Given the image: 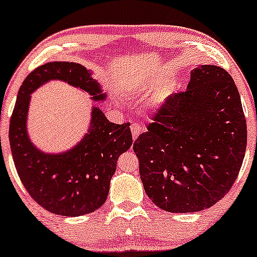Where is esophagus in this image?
<instances>
[{
    "instance_id": "esophagus-1",
    "label": "esophagus",
    "mask_w": 257,
    "mask_h": 257,
    "mask_svg": "<svg viewBox=\"0 0 257 257\" xmlns=\"http://www.w3.org/2000/svg\"><path fill=\"white\" fill-rule=\"evenodd\" d=\"M131 129H132V134H133V139H137L138 138V135L140 134L141 133V131H142V128L140 125L138 124V123H132L131 124Z\"/></svg>"
}]
</instances>
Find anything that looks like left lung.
<instances>
[{"label":"left lung","mask_w":257,"mask_h":257,"mask_svg":"<svg viewBox=\"0 0 257 257\" xmlns=\"http://www.w3.org/2000/svg\"><path fill=\"white\" fill-rule=\"evenodd\" d=\"M135 140L147 196L171 213L209 208L236 181L246 122L233 79L217 66L191 70L187 89L169 95Z\"/></svg>","instance_id":"left-lung-1"}]
</instances>
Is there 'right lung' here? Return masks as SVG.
I'll return each mask as SVG.
<instances>
[{
	"instance_id": "add662e5",
	"label": "right lung",
	"mask_w": 257,
	"mask_h": 257,
	"mask_svg": "<svg viewBox=\"0 0 257 257\" xmlns=\"http://www.w3.org/2000/svg\"><path fill=\"white\" fill-rule=\"evenodd\" d=\"M50 80H62L103 101L106 94L92 73L79 63L50 62L27 75L18 93L9 124V142L18 175L30 196L46 211L79 217L100 208L109 194L117 159L133 144L129 123L116 124L93 106L91 124L79 144L66 152L45 153L27 133L31 94Z\"/></svg>"
}]
</instances>
